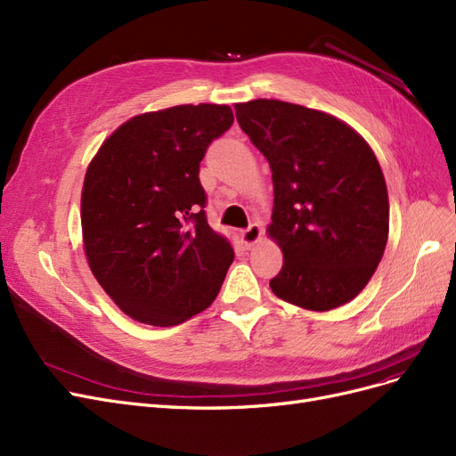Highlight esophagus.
<instances>
[{
  "label": "esophagus",
  "mask_w": 456,
  "mask_h": 456,
  "mask_svg": "<svg viewBox=\"0 0 456 456\" xmlns=\"http://www.w3.org/2000/svg\"><path fill=\"white\" fill-rule=\"evenodd\" d=\"M240 239L246 248H252L259 239H261V227L257 224H252L248 229L240 232Z\"/></svg>",
  "instance_id": "obj_1"
}]
</instances>
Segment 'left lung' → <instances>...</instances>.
<instances>
[{
    "label": "left lung",
    "mask_w": 456,
    "mask_h": 456,
    "mask_svg": "<svg viewBox=\"0 0 456 456\" xmlns=\"http://www.w3.org/2000/svg\"><path fill=\"white\" fill-rule=\"evenodd\" d=\"M234 110L273 170L267 231L284 254L273 293L308 311L354 299L388 240V193L375 153L324 111L265 98Z\"/></svg>",
    "instance_id": "8db88e82"
}]
</instances>
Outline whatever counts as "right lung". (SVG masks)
I'll list each match as a JSON object with an SVG mask.
<instances>
[{"label": "right lung", "instance_id": "add662e5", "mask_svg": "<svg viewBox=\"0 0 456 456\" xmlns=\"http://www.w3.org/2000/svg\"><path fill=\"white\" fill-rule=\"evenodd\" d=\"M232 121L231 108L217 104L136 115L86 168L85 254L100 286L130 318L178 326L219 293L234 252L208 225L199 168Z\"/></svg>", "mask_w": 456, "mask_h": 456}]
</instances>
